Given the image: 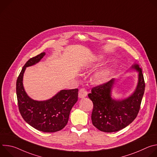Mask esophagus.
Instances as JSON below:
<instances>
[{
  "instance_id": "esophagus-1",
  "label": "esophagus",
  "mask_w": 157,
  "mask_h": 157,
  "mask_svg": "<svg viewBox=\"0 0 157 157\" xmlns=\"http://www.w3.org/2000/svg\"><path fill=\"white\" fill-rule=\"evenodd\" d=\"M87 92L85 88L80 89V90L79 91V94H78L79 98H84L87 96Z\"/></svg>"
}]
</instances>
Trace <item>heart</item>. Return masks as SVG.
I'll return each mask as SVG.
<instances>
[{
    "label": "heart",
    "mask_w": 157,
    "mask_h": 157,
    "mask_svg": "<svg viewBox=\"0 0 157 157\" xmlns=\"http://www.w3.org/2000/svg\"><path fill=\"white\" fill-rule=\"evenodd\" d=\"M109 73V71H108V70H104L102 71H101L93 77V81L95 84L102 83L104 82V81L108 76Z\"/></svg>",
    "instance_id": "obj_1"
}]
</instances>
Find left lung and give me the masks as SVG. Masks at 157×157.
I'll list each match as a JSON object with an SVG mask.
<instances>
[{
  "mask_svg": "<svg viewBox=\"0 0 157 157\" xmlns=\"http://www.w3.org/2000/svg\"><path fill=\"white\" fill-rule=\"evenodd\" d=\"M132 69L139 72V80L135 91L127 98L116 100L111 98L115 79L93 87L88 97L93 103L92 123L102 132L121 130L131 124L138 115L145 91V81L142 69L137 64Z\"/></svg>",
  "mask_w": 157,
  "mask_h": 157,
  "instance_id": "left-lung-1",
  "label": "left lung"
}]
</instances>
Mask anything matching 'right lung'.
<instances>
[{
  "label": "right lung",
  "instance_id": "obj_1",
  "mask_svg": "<svg viewBox=\"0 0 157 157\" xmlns=\"http://www.w3.org/2000/svg\"><path fill=\"white\" fill-rule=\"evenodd\" d=\"M45 55L41 53L29 59L16 82V93L20 113L29 125L43 132H55L68 123L70 111L78 101V89L61 90L52 98L43 101L31 99L25 91L23 76L27 67L38 63Z\"/></svg>",
  "mask_w": 157,
  "mask_h": 157
}]
</instances>
